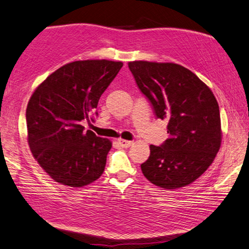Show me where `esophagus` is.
Segmentation results:
<instances>
[{
    "label": "esophagus",
    "mask_w": 249,
    "mask_h": 249,
    "mask_svg": "<svg viewBox=\"0 0 249 249\" xmlns=\"http://www.w3.org/2000/svg\"><path fill=\"white\" fill-rule=\"evenodd\" d=\"M117 143H119L120 146L123 147V148H128V147L132 146L133 142H129V140H125V139H119V140H117Z\"/></svg>",
    "instance_id": "1"
}]
</instances>
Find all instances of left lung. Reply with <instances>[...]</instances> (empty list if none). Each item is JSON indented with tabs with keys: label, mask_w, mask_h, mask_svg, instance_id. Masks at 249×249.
<instances>
[{
	"label": "left lung",
	"mask_w": 249,
	"mask_h": 249,
	"mask_svg": "<svg viewBox=\"0 0 249 249\" xmlns=\"http://www.w3.org/2000/svg\"><path fill=\"white\" fill-rule=\"evenodd\" d=\"M128 67L156 116L168 121L169 138L161 146L150 144V156L140 165L142 174L161 188L189 185L209 168L221 146L214 94L182 65L134 61Z\"/></svg>",
	"instance_id": "8db88e82"
}]
</instances>
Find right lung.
I'll list each match as a JSON object with an SVG mask.
<instances>
[{"label":"right lung","mask_w":249,"mask_h":249,"mask_svg":"<svg viewBox=\"0 0 249 249\" xmlns=\"http://www.w3.org/2000/svg\"><path fill=\"white\" fill-rule=\"evenodd\" d=\"M122 66L107 60L71 62L48 76L31 96L26 110L29 148L61 185L83 187L105 171L112 142L85 132L81 122L89 121Z\"/></svg>","instance_id":"1"}]
</instances>
